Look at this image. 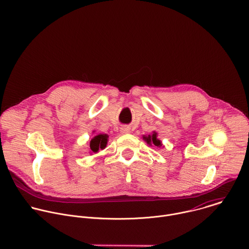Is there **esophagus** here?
<instances>
[{
  "instance_id": "esophagus-1",
  "label": "esophagus",
  "mask_w": 249,
  "mask_h": 249,
  "mask_svg": "<svg viewBox=\"0 0 249 249\" xmlns=\"http://www.w3.org/2000/svg\"><path fill=\"white\" fill-rule=\"evenodd\" d=\"M120 131H121L122 134H126V133H129V132H130V128L127 127V126H123V127H121Z\"/></svg>"
}]
</instances>
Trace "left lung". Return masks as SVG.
Returning a JSON list of instances; mask_svg holds the SVG:
<instances>
[{
    "label": "left lung",
    "mask_w": 249,
    "mask_h": 249,
    "mask_svg": "<svg viewBox=\"0 0 249 249\" xmlns=\"http://www.w3.org/2000/svg\"><path fill=\"white\" fill-rule=\"evenodd\" d=\"M142 139L149 144V145H156V146H161L162 143H161V141L157 139V133L153 132L152 135H148V136H142Z\"/></svg>",
    "instance_id": "left-lung-1"
}]
</instances>
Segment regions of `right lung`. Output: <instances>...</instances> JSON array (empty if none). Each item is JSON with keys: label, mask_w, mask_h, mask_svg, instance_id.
Wrapping results in <instances>:
<instances>
[{"label": "right lung", "mask_w": 249, "mask_h": 249, "mask_svg": "<svg viewBox=\"0 0 249 249\" xmlns=\"http://www.w3.org/2000/svg\"><path fill=\"white\" fill-rule=\"evenodd\" d=\"M107 141L108 136L107 134H100L95 136L90 142L91 151L97 153L100 149H104L107 144Z\"/></svg>", "instance_id": "obj_1"}]
</instances>
